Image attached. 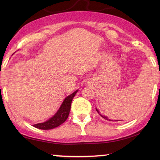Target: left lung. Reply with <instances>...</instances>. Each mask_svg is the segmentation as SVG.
Here are the masks:
<instances>
[{
  "label": "left lung",
  "instance_id": "8db88e82",
  "mask_svg": "<svg viewBox=\"0 0 160 160\" xmlns=\"http://www.w3.org/2000/svg\"><path fill=\"white\" fill-rule=\"evenodd\" d=\"M96 109L97 112H98V113H99V115H100V116H101V117H102V118H103L104 119H105V120H109V119H108V118H107V116H105V115H102V114H100V111L98 110V108H96ZM111 121H112V120H111ZM115 121H117V122H118V121H120V120H115Z\"/></svg>",
  "mask_w": 160,
  "mask_h": 160
}]
</instances>
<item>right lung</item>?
<instances>
[{
  "mask_svg": "<svg viewBox=\"0 0 160 160\" xmlns=\"http://www.w3.org/2000/svg\"><path fill=\"white\" fill-rule=\"evenodd\" d=\"M78 91V90L75 91L73 93H71L69 96L64 98L59 109L58 110L55 115H53V116L49 118L48 120L42 122V123L33 124V127L39 129H43V130H49V129L56 128L60 124L64 123L66 121L68 116H69L71 102H72L74 96H76Z\"/></svg>",
  "mask_w": 160,
  "mask_h": 160,
  "instance_id": "right-lung-1",
  "label": "right lung"
}]
</instances>
